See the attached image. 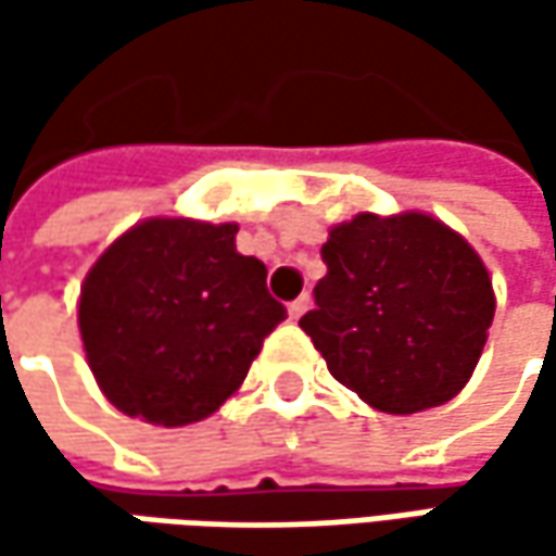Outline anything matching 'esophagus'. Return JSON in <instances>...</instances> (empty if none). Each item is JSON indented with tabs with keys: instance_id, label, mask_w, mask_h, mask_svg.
I'll list each match as a JSON object with an SVG mask.
<instances>
[{
	"instance_id": "1",
	"label": "esophagus",
	"mask_w": 556,
	"mask_h": 556,
	"mask_svg": "<svg viewBox=\"0 0 556 556\" xmlns=\"http://www.w3.org/2000/svg\"><path fill=\"white\" fill-rule=\"evenodd\" d=\"M309 296H306V293H303V296H300V300H293V303H290L288 306V312H290V318H300V315H303V312L309 309Z\"/></svg>"
}]
</instances>
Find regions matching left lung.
Wrapping results in <instances>:
<instances>
[{"mask_svg": "<svg viewBox=\"0 0 556 556\" xmlns=\"http://www.w3.org/2000/svg\"><path fill=\"white\" fill-rule=\"evenodd\" d=\"M328 275L300 318L328 371L387 415L437 408L464 390L495 315L480 253L427 213L333 225Z\"/></svg>", "mask_w": 556, "mask_h": 556, "instance_id": "8db88e82", "label": "left lung"}]
</instances>
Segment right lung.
<instances>
[{
	"label": "right lung",
	"mask_w": 556,
	"mask_h": 556,
	"mask_svg": "<svg viewBox=\"0 0 556 556\" xmlns=\"http://www.w3.org/2000/svg\"><path fill=\"white\" fill-rule=\"evenodd\" d=\"M235 223L144 219L108 247L79 290V333L101 393L154 427L210 417L244 383L288 309Z\"/></svg>",
	"instance_id": "add662e5"
}]
</instances>
